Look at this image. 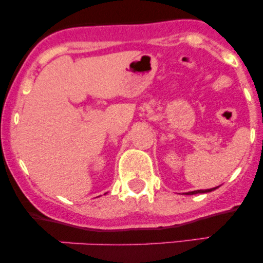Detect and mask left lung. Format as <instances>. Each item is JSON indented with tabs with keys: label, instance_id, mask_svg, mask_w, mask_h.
Segmentation results:
<instances>
[{
	"label": "left lung",
	"instance_id": "obj_1",
	"mask_svg": "<svg viewBox=\"0 0 263 263\" xmlns=\"http://www.w3.org/2000/svg\"><path fill=\"white\" fill-rule=\"evenodd\" d=\"M218 188V186H216ZM216 188H211V189H204V190H194V192H189V193H185L186 195H193V194H198V193H209V192H213V190H215Z\"/></svg>",
	"mask_w": 263,
	"mask_h": 263
}]
</instances>
